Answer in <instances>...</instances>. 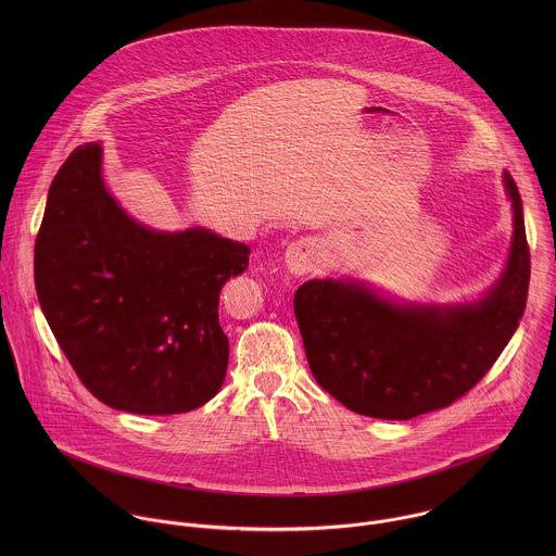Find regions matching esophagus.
<instances>
[{
  "mask_svg": "<svg viewBox=\"0 0 556 556\" xmlns=\"http://www.w3.org/2000/svg\"><path fill=\"white\" fill-rule=\"evenodd\" d=\"M318 256H320V252H318L317 241L311 238H302L293 241L287 248L285 263H287L289 271L302 276V274H308L317 267Z\"/></svg>",
  "mask_w": 556,
  "mask_h": 556,
  "instance_id": "34e87169",
  "label": "esophagus"
}]
</instances>
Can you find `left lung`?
<instances>
[{"label":"left lung","mask_w":556,"mask_h":556,"mask_svg":"<svg viewBox=\"0 0 556 556\" xmlns=\"http://www.w3.org/2000/svg\"><path fill=\"white\" fill-rule=\"evenodd\" d=\"M514 210L507 265L492 289L465 304L396 302L362 280H308L293 308L318 386L346 408L377 419H413L476 388L525 315L531 252L516 181L503 173Z\"/></svg>","instance_id":"8db88e82"}]
</instances>
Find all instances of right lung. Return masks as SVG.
<instances>
[{"instance_id": "obj_1", "label": "right lung", "mask_w": 556, "mask_h": 556, "mask_svg": "<svg viewBox=\"0 0 556 556\" xmlns=\"http://www.w3.org/2000/svg\"><path fill=\"white\" fill-rule=\"evenodd\" d=\"M250 248L210 229L154 231L102 179V146H79L58 170L34 248L38 302L80 383L137 415L192 410L218 394L229 338L225 282Z\"/></svg>"}]
</instances>
